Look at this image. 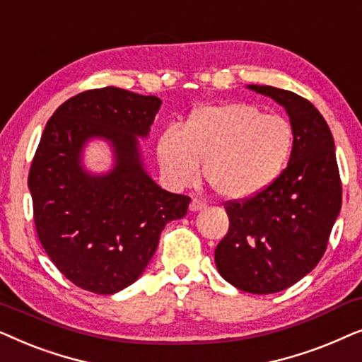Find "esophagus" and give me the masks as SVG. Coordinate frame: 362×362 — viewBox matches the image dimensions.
Here are the masks:
<instances>
[{"instance_id": "1", "label": "esophagus", "mask_w": 362, "mask_h": 362, "mask_svg": "<svg viewBox=\"0 0 362 362\" xmlns=\"http://www.w3.org/2000/svg\"><path fill=\"white\" fill-rule=\"evenodd\" d=\"M205 206H206V202L202 199H194L190 202V211H199L202 209H205Z\"/></svg>"}]
</instances>
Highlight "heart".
<instances>
[{
	"label": "heart",
	"instance_id": "obj_1",
	"mask_svg": "<svg viewBox=\"0 0 362 362\" xmlns=\"http://www.w3.org/2000/svg\"><path fill=\"white\" fill-rule=\"evenodd\" d=\"M295 146L290 120L263 114L253 104L202 105L180 127L170 125L157 142L158 162L175 187L205 177L221 197L247 200L273 185Z\"/></svg>",
	"mask_w": 362,
	"mask_h": 362
}]
</instances>
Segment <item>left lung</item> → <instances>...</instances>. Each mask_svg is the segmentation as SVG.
<instances>
[{"label":"left lung","instance_id":"left-lung-1","mask_svg":"<svg viewBox=\"0 0 362 362\" xmlns=\"http://www.w3.org/2000/svg\"><path fill=\"white\" fill-rule=\"evenodd\" d=\"M286 109L295 132L288 167L273 185L247 200L226 202L228 233L215 263L238 290L269 295L306 276L326 252L341 210L334 141L310 100L272 86H248Z\"/></svg>","mask_w":362,"mask_h":362}]
</instances>
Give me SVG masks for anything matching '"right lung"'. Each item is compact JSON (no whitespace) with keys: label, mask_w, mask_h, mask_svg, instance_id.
<instances>
[{"label":"right lung","mask_w":362,"mask_h":362,"mask_svg":"<svg viewBox=\"0 0 362 362\" xmlns=\"http://www.w3.org/2000/svg\"><path fill=\"white\" fill-rule=\"evenodd\" d=\"M162 100L119 88L86 90L56 109L42 131L28 187L37 238L76 286L114 295L144 273L168 221L184 218L190 197L163 190L144 168L147 137ZM90 138L115 151V167L94 176L80 156Z\"/></svg>","instance_id":"right-lung-1"}]
</instances>
